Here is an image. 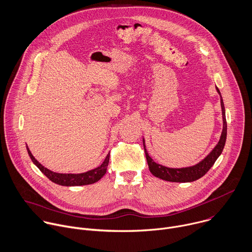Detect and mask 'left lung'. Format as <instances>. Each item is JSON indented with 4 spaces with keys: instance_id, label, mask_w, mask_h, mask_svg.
Masks as SVG:
<instances>
[{
    "instance_id": "obj_1",
    "label": "left lung",
    "mask_w": 252,
    "mask_h": 252,
    "mask_svg": "<svg viewBox=\"0 0 252 252\" xmlns=\"http://www.w3.org/2000/svg\"><path fill=\"white\" fill-rule=\"evenodd\" d=\"M217 90L219 94L220 95V92L219 88L217 87ZM220 105H221V111H222V120H223V129L221 132L220 139L217 146L214 148L212 152L198 164L191 166V167H187V168H180V169H173V168H167L165 166L159 165L155 163L152 158H151L146 150L145 146V141L143 140V145H144V150H145V155L147 159V163L149 166L150 172L152 173L155 177L168 181V182H175V183H188V182H193L199 178H202L205 176L209 170L214 166L215 162L217 159L220 157L221 154L223 147L225 145V140H226V119H225V110H224V105L222 101V97L220 95Z\"/></svg>"
}]
</instances>
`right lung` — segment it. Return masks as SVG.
Here are the masks:
<instances>
[{
	"label": "right lung",
	"instance_id": "1",
	"mask_svg": "<svg viewBox=\"0 0 252 252\" xmlns=\"http://www.w3.org/2000/svg\"><path fill=\"white\" fill-rule=\"evenodd\" d=\"M27 150H28V153H29L32 161L33 162V164L39 169V171L45 177H47L50 181L58 184V185L66 186V187L90 185V184H94L97 181H99L106 173L108 163H109V157H110V154H108L106 156L104 162L101 165H100L98 168L93 169L91 171H88L86 173H82V174H59V173L52 172V171H49L48 169L44 168L41 164H39L33 158V156L31 153V151L29 150V148H27Z\"/></svg>",
	"mask_w": 252,
	"mask_h": 252
}]
</instances>
